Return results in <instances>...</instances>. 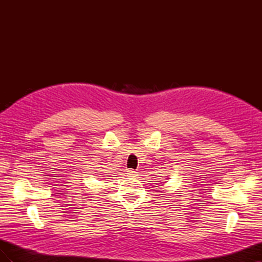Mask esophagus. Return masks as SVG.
<instances>
[{"label":"esophagus","mask_w":262,"mask_h":262,"mask_svg":"<svg viewBox=\"0 0 262 262\" xmlns=\"http://www.w3.org/2000/svg\"><path fill=\"white\" fill-rule=\"evenodd\" d=\"M126 176H129V177H137V176H138V171L130 169V170L126 171Z\"/></svg>","instance_id":"1"}]
</instances>
